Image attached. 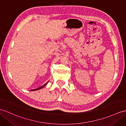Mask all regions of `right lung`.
<instances>
[{"label": "right lung", "instance_id": "add662e5", "mask_svg": "<svg viewBox=\"0 0 126 126\" xmlns=\"http://www.w3.org/2000/svg\"><path fill=\"white\" fill-rule=\"evenodd\" d=\"M48 83V82H47V83H46L45 84H44L43 85H42V86H41V87H40L39 88H37V89H33V90H32V91H35V90H39V89H42V88H43L45 85H47V83Z\"/></svg>", "mask_w": 126, "mask_h": 126}]
</instances>
